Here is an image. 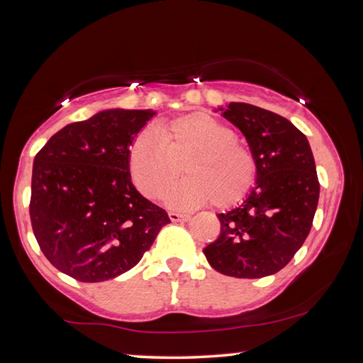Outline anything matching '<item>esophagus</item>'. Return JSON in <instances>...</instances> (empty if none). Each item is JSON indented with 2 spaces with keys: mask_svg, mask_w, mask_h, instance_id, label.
Returning a JSON list of instances; mask_svg holds the SVG:
<instances>
[{
  "mask_svg": "<svg viewBox=\"0 0 363 363\" xmlns=\"http://www.w3.org/2000/svg\"><path fill=\"white\" fill-rule=\"evenodd\" d=\"M168 216L173 223H184V220H187L190 218L186 213H176V211H169Z\"/></svg>",
  "mask_w": 363,
  "mask_h": 363,
  "instance_id": "esophagus-1",
  "label": "esophagus"
}]
</instances>
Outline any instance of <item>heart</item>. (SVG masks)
I'll return each mask as SVG.
<instances>
[{
    "label": "heart",
    "instance_id": "heart-1",
    "mask_svg": "<svg viewBox=\"0 0 363 363\" xmlns=\"http://www.w3.org/2000/svg\"><path fill=\"white\" fill-rule=\"evenodd\" d=\"M184 162L187 177L171 187L164 201L171 208H196L214 200L229 206L242 200L255 179L251 152L235 140L223 123L205 113H187L153 131H144L130 149L134 186L147 199H160L179 176Z\"/></svg>",
    "mask_w": 363,
    "mask_h": 363
}]
</instances>
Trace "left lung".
<instances>
[{
	"label": "left lung",
	"instance_id": "8db88e82",
	"mask_svg": "<svg viewBox=\"0 0 363 363\" xmlns=\"http://www.w3.org/2000/svg\"><path fill=\"white\" fill-rule=\"evenodd\" d=\"M238 128L255 158V186L219 213L220 232L203 253L218 272L261 279L291 261L309 235L320 184L309 140L290 120L243 102L214 108Z\"/></svg>",
	"mask_w": 363,
	"mask_h": 363
}]
</instances>
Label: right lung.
<instances>
[{"label":"right lung","mask_w":363,"mask_h":363,"mask_svg":"<svg viewBox=\"0 0 363 363\" xmlns=\"http://www.w3.org/2000/svg\"><path fill=\"white\" fill-rule=\"evenodd\" d=\"M155 110L108 108L70 123L36 153L30 219L48 261L79 281H106L143 259L169 223L138 192L130 147Z\"/></svg>","instance_id":"add662e5"}]
</instances>
